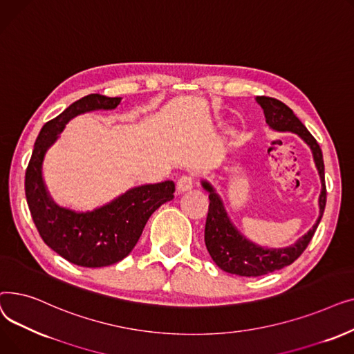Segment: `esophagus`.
I'll return each instance as SVG.
<instances>
[{
	"instance_id": "esophagus-1",
	"label": "esophagus",
	"mask_w": 354,
	"mask_h": 354,
	"mask_svg": "<svg viewBox=\"0 0 354 354\" xmlns=\"http://www.w3.org/2000/svg\"><path fill=\"white\" fill-rule=\"evenodd\" d=\"M192 185H194V178L189 176V175H183L176 182V191L179 194L187 192V191H189L192 188Z\"/></svg>"
}]
</instances>
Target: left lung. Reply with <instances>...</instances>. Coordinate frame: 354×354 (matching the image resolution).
<instances>
[{"instance_id": "obj_1", "label": "left lung", "mask_w": 354, "mask_h": 354, "mask_svg": "<svg viewBox=\"0 0 354 354\" xmlns=\"http://www.w3.org/2000/svg\"><path fill=\"white\" fill-rule=\"evenodd\" d=\"M257 103L263 107L267 124L277 132H292L301 138L311 149L313 159L317 167L322 192L319 196V218L311 230L295 241L294 244L284 248H266L254 244L252 241L241 234L232 224L221 196L207 179H202V188L209 194V209L205 224V245L214 259V263L225 272L241 277H258L275 270H281L292 264L307 248L315 230H317L324 208H326V182H324V162L322 149L308 132L307 127L294 115V111L283 102L257 96Z\"/></svg>"}]
</instances>
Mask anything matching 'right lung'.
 <instances>
[{"instance_id": "1", "label": "right lung", "mask_w": 354, "mask_h": 354, "mask_svg": "<svg viewBox=\"0 0 354 354\" xmlns=\"http://www.w3.org/2000/svg\"><path fill=\"white\" fill-rule=\"evenodd\" d=\"M122 97L88 95L47 122L34 143L26 172V198L34 224L44 243L68 263L87 268L122 261L139 241L147 219L174 199L175 183L165 180L135 187L93 211L77 212L55 202L43 178V162L66 124L93 110H113Z\"/></svg>"}]
</instances>
